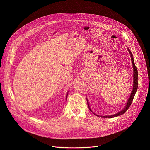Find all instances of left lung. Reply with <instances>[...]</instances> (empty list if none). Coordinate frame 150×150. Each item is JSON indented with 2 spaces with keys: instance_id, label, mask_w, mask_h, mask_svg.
<instances>
[{
  "instance_id": "left-lung-1",
  "label": "left lung",
  "mask_w": 150,
  "mask_h": 150,
  "mask_svg": "<svg viewBox=\"0 0 150 150\" xmlns=\"http://www.w3.org/2000/svg\"><path fill=\"white\" fill-rule=\"evenodd\" d=\"M128 51H129V53H130V55H131V60H132V65H133V69H134V83H133V90L131 92V96L129 98V99H128L127 103H126V104L125 107V108L122 110L120 111V112L119 113H117L115 115H110V116H100V115H97L96 114H95L93 112V111L91 110V109H90V105H89V103H88V99L87 98V104H88V108L90 109V110L93 112L95 115H96L98 117H104V118H112V117H117V116H119L120 115H122L123 114H124L126 111L127 110L129 109V108L130 107L131 104H132V102L133 101V99L134 98V96L135 95V93L137 91V89H138V71H137V67L135 65V62H134V58H133V55L131 53V52L130 51V50L129 49V48H127Z\"/></svg>"
}]
</instances>
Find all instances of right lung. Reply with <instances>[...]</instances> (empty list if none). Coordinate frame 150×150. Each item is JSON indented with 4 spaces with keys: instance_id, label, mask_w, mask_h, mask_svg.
<instances>
[{
    "instance_id": "1",
    "label": "right lung",
    "mask_w": 150,
    "mask_h": 150,
    "mask_svg": "<svg viewBox=\"0 0 150 150\" xmlns=\"http://www.w3.org/2000/svg\"><path fill=\"white\" fill-rule=\"evenodd\" d=\"M67 96H68V94H67V97H66V98H67Z\"/></svg>"
}]
</instances>
